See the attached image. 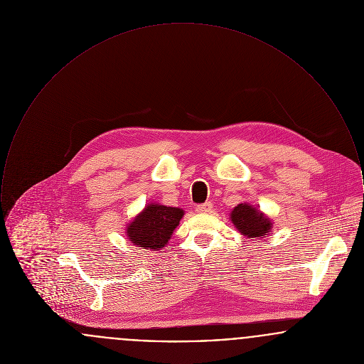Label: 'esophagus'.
I'll use <instances>...</instances> for the list:
<instances>
[{
  "instance_id": "34e87169",
  "label": "esophagus",
  "mask_w": 364,
  "mask_h": 364,
  "mask_svg": "<svg viewBox=\"0 0 364 364\" xmlns=\"http://www.w3.org/2000/svg\"><path fill=\"white\" fill-rule=\"evenodd\" d=\"M211 208H213V203H211V202H206V203H203V205H199V206L196 208V211L205 214V213H210Z\"/></svg>"
}]
</instances>
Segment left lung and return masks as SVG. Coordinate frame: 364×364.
<instances>
[{
  "instance_id": "left-lung-1",
  "label": "left lung",
  "mask_w": 364,
  "mask_h": 364,
  "mask_svg": "<svg viewBox=\"0 0 364 364\" xmlns=\"http://www.w3.org/2000/svg\"><path fill=\"white\" fill-rule=\"evenodd\" d=\"M230 220L242 235L254 240L258 237H266L273 226L269 217L248 203H240L233 208Z\"/></svg>"
}]
</instances>
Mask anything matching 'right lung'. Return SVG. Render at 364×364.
Wrapping results in <instances>:
<instances>
[{"instance_id": "obj_1", "label": "right lung", "mask_w": 364, "mask_h": 364, "mask_svg": "<svg viewBox=\"0 0 364 364\" xmlns=\"http://www.w3.org/2000/svg\"><path fill=\"white\" fill-rule=\"evenodd\" d=\"M184 215V210L149 203L127 228L129 242L146 250L158 251L171 240L174 229Z\"/></svg>"}]
</instances>
